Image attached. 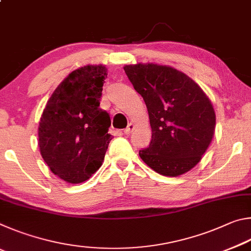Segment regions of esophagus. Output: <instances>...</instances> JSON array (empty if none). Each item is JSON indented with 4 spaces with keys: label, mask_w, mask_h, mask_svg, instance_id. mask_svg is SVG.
I'll use <instances>...</instances> for the list:
<instances>
[{
    "label": "esophagus",
    "mask_w": 251,
    "mask_h": 251,
    "mask_svg": "<svg viewBox=\"0 0 251 251\" xmlns=\"http://www.w3.org/2000/svg\"><path fill=\"white\" fill-rule=\"evenodd\" d=\"M134 129H135V125L131 124V123H130V124H128V126H127L126 128L124 129V134L125 135H129V134L133 133Z\"/></svg>",
    "instance_id": "obj_1"
}]
</instances>
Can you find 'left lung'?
Returning <instances> with one entry per match:
<instances>
[{
  "label": "left lung",
  "instance_id": "1",
  "mask_svg": "<svg viewBox=\"0 0 251 251\" xmlns=\"http://www.w3.org/2000/svg\"><path fill=\"white\" fill-rule=\"evenodd\" d=\"M135 91L145 100L151 127L150 146L139 151L147 166L177 177L194 168L215 134L216 114L201 86L172 66L125 65Z\"/></svg>",
  "mask_w": 251,
  "mask_h": 251
}]
</instances>
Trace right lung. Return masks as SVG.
Masks as SVG:
<instances>
[{"mask_svg": "<svg viewBox=\"0 0 251 251\" xmlns=\"http://www.w3.org/2000/svg\"><path fill=\"white\" fill-rule=\"evenodd\" d=\"M107 69L75 70L50 97L39 125L41 155L54 175L70 184L86 181L103 164L112 141L110 118L100 108Z\"/></svg>", "mask_w": 251, "mask_h": 251, "instance_id": "right-lung-1", "label": "right lung"}]
</instances>
